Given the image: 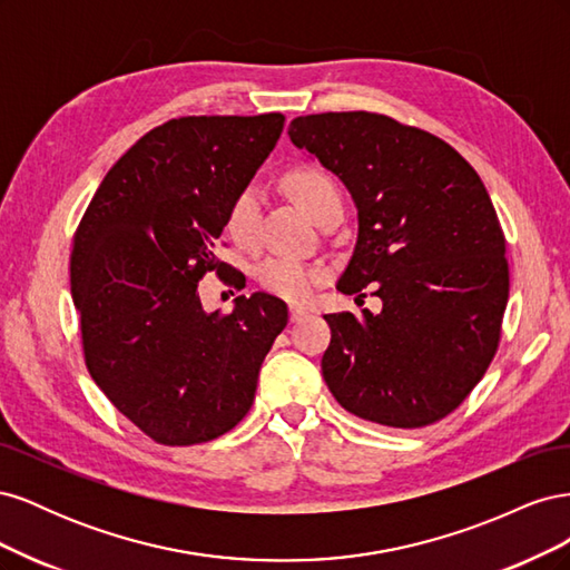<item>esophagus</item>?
<instances>
[{
  "label": "esophagus",
  "mask_w": 570,
  "mask_h": 570,
  "mask_svg": "<svg viewBox=\"0 0 570 570\" xmlns=\"http://www.w3.org/2000/svg\"><path fill=\"white\" fill-rule=\"evenodd\" d=\"M306 308L304 306H289V321L292 323H299V321H304L306 318Z\"/></svg>",
  "instance_id": "1"
}]
</instances>
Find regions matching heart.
<instances>
[{
	"mask_svg": "<svg viewBox=\"0 0 570 570\" xmlns=\"http://www.w3.org/2000/svg\"><path fill=\"white\" fill-rule=\"evenodd\" d=\"M287 185L292 195L304 209L312 214L316 220H321L333 206L342 204V195L337 183L321 168L304 166L292 170ZM258 193L254 185H247L237 193V197L230 204L226 228L230 237L239 245H252L258 228ZM258 283H262L273 295L283 299L299 302L308 297L325 278V271L318 264L304 262L297 256H271L258 266Z\"/></svg>",
	"mask_w": 570,
	"mask_h": 570,
	"instance_id": "obj_1",
	"label": "heart"
}]
</instances>
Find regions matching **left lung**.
Returning <instances> with one entry per match:
<instances>
[{
	"instance_id": "1",
	"label": "left lung",
	"mask_w": 570,
	"mask_h": 570,
	"mask_svg": "<svg viewBox=\"0 0 570 570\" xmlns=\"http://www.w3.org/2000/svg\"><path fill=\"white\" fill-rule=\"evenodd\" d=\"M289 140L344 183L356 247L337 289L383 299L381 314H327V390L354 416L423 428L485 375L509 299L507 239L485 185L440 137L383 114L299 116Z\"/></svg>"
}]
</instances>
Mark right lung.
Listing matches in <instances>:
<instances>
[{
	"instance_id": "obj_1",
	"label": "right lung",
	"mask_w": 570,
	"mask_h": 570,
	"mask_svg": "<svg viewBox=\"0 0 570 570\" xmlns=\"http://www.w3.org/2000/svg\"><path fill=\"white\" fill-rule=\"evenodd\" d=\"M283 114L183 116L149 130L101 180L73 237L71 292L85 366L124 416L168 446L228 433L287 325L283 299L239 295L206 314L230 204L283 132ZM230 285L245 287L233 271Z\"/></svg>"
}]
</instances>
